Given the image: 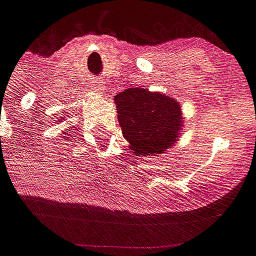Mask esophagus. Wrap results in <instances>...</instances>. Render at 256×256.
I'll list each match as a JSON object with an SVG mask.
<instances>
[{"label":"esophagus","instance_id":"34e87169","mask_svg":"<svg viewBox=\"0 0 256 256\" xmlns=\"http://www.w3.org/2000/svg\"><path fill=\"white\" fill-rule=\"evenodd\" d=\"M92 86H94V90H96V92H99V94H103L104 92L103 84H102L99 80H92Z\"/></svg>","mask_w":256,"mask_h":256}]
</instances>
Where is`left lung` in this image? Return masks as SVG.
Segmentation results:
<instances>
[{
    "mask_svg": "<svg viewBox=\"0 0 256 256\" xmlns=\"http://www.w3.org/2000/svg\"><path fill=\"white\" fill-rule=\"evenodd\" d=\"M123 137L136 156H157L171 148L180 136V106L171 96L144 88H128L115 98Z\"/></svg>",
    "mask_w": 256,
    "mask_h": 256,
    "instance_id": "obj_1",
    "label": "left lung"
}]
</instances>
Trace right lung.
<instances>
[{
	"mask_svg": "<svg viewBox=\"0 0 256 256\" xmlns=\"http://www.w3.org/2000/svg\"><path fill=\"white\" fill-rule=\"evenodd\" d=\"M65 136H68V133H65ZM65 136H64V137H65ZM68 138H69V137H68Z\"/></svg>",
	"mask_w": 256,
	"mask_h": 256,
	"instance_id": "obj_1",
	"label": "right lung"
}]
</instances>
